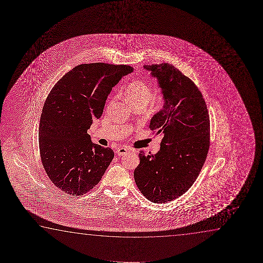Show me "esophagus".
Returning a JSON list of instances; mask_svg holds the SVG:
<instances>
[{
  "label": "esophagus",
  "mask_w": 263,
  "mask_h": 263,
  "mask_svg": "<svg viewBox=\"0 0 263 263\" xmlns=\"http://www.w3.org/2000/svg\"><path fill=\"white\" fill-rule=\"evenodd\" d=\"M128 151H129L128 148L126 147V146H122V147H119L116 153H117V155H119V156H121V155L126 154Z\"/></svg>",
  "instance_id": "esophagus-1"
}]
</instances>
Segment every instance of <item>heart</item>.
Masks as SVG:
<instances>
[{
	"mask_svg": "<svg viewBox=\"0 0 263 263\" xmlns=\"http://www.w3.org/2000/svg\"><path fill=\"white\" fill-rule=\"evenodd\" d=\"M125 96L131 105L137 103L145 105L151 99L152 90L146 83L139 80H135L125 89ZM161 100L160 96L155 98V101L157 103L161 102Z\"/></svg>",
	"mask_w": 263,
	"mask_h": 263,
	"instance_id": "b5f03b06",
	"label": "heart"
}]
</instances>
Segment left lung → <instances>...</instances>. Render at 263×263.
Segmentation results:
<instances>
[{"label":"left lung","instance_id":"obj_1","mask_svg":"<svg viewBox=\"0 0 263 263\" xmlns=\"http://www.w3.org/2000/svg\"><path fill=\"white\" fill-rule=\"evenodd\" d=\"M158 81L164 105L151 119L150 129L162 134L157 154L139 153L134 178L141 193L154 203L172 201L197 180L210 144L209 110L200 90L167 63L144 65Z\"/></svg>","mask_w":263,"mask_h":263}]
</instances>
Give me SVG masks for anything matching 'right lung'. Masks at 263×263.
I'll return each mask as SVG.
<instances>
[{"instance_id": "add662e5", "label": "right lung", "mask_w": 263, "mask_h": 263, "mask_svg": "<svg viewBox=\"0 0 263 263\" xmlns=\"http://www.w3.org/2000/svg\"><path fill=\"white\" fill-rule=\"evenodd\" d=\"M132 72L129 65H77L48 94L39 128L40 157L47 176L63 192L85 194L114 158L111 148L93 144L87 130L102 115L112 87Z\"/></svg>"}]
</instances>
